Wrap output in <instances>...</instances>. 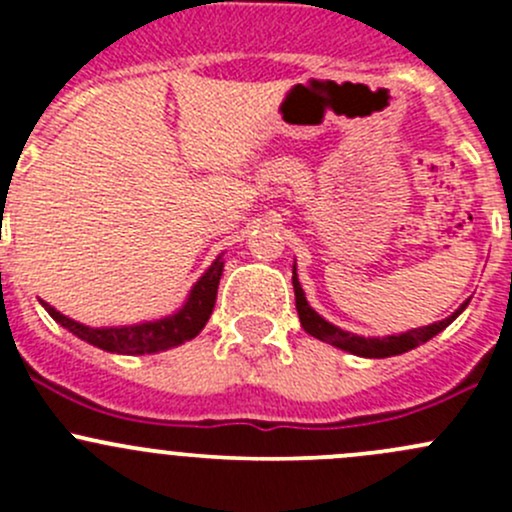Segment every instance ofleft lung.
I'll list each match as a JSON object with an SVG mask.
<instances>
[{"label": "left lung", "mask_w": 512, "mask_h": 512, "mask_svg": "<svg viewBox=\"0 0 512 512\" xmlns=\"http://www.w3.org/2000/svg\"><path fill=\"white\" fill-rule=\"evenodd\" d=\"M292 287H294V302H297V314H299V322H302L304 332L317 337L319 342H327L332 347L342 349V352H349L354 356H366V359H384V356H396V354H404L411 352V349L421 347L426 344L428 339L436 337L438 332L448 327L463 309L468 307L471 299L461 304L453 314H448L446 319L441 322H433L428 327H418V329H409V332H401V334H389V337H359L354 332H344L342 327L337 324L327 322L322 314L314 312L309 307L307 297H304V289L299 285V277H297V262L292 265Z\"/></svg>", "instance_id": "1"}]
</instances>
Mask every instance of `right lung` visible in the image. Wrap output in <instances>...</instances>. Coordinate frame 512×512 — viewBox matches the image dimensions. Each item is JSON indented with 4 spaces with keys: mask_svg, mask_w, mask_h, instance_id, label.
<instances>
[{
    "mask_svg": "<svg viewBox=\"0 0 512 512\" xmlns=\"http://www.w3.org/2000/svg\"><path fill=\"white\" fill-rule=\"evenodd\" d=\"M223 267V255H218L213 265L200 275V280L195 282L193 289H190L183 307H180L178 312L168 314V317L153 319V322L126 324V327H86V324L74 322V319H69L66 314H61L59 309H54L51 304H41H44V309L51 314V319H54L56 324L69 329L74 337L103 349V352L131 356L156 354L165 352V349L180 347V344L190 342V339H195L203 332L210 314H213L215 299H218V285L220 277H223Z\"/></svg>",
    "mask_w": 512,
    "mask_h": 512,
    "instance_id": "obj_1",
    "label": "right lung"
}]
</instances>
